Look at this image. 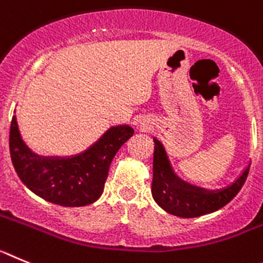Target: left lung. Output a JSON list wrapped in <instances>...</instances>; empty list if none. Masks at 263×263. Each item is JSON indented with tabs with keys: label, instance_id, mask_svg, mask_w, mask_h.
<instances>
[{
	"label": "left lung",
	"instance_id": "left-lung-1",
	"mask_svg": "<svg viewBox=\"0 0 263 263\" xmlns=\"http://www.w3.org/2000/svg\"><path fill=\"white\" fill-rule=\"evenodd\" d=\"M153 151V181L152 195L158 205L169 214L178 217H198L205 214L217 211L228 204L238 194L243 186L249 169L242 173V176L229 186L228 189L217 193H207L174 176L167 161L165 151L160 141L155 140Z\"/></svg>",
	"mask_w": 263,
	"mask_h": 263
}]
</instances>
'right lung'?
I'll list each match as a JSON object with an SVG mask.
<instances>
[{
	"label": "right lung",
	"instance_id": "obj_1",
	"mask_svg": "<svg viewBox=\"0 0 263 263\" xmlns=\"http://www.w3.org/2000/svg\"><path fill=\"white\" fill-rule=\"evenodd\" d=\"M132 135L129 126L112 127L82 155L43 158L25 145L13 117L9 148L16 174L32 193L55 204L81 207L102 195L111 161Z\"/></svg>",
	"mask_w": 263,
	"mask_h": 263
}]
</instances>
